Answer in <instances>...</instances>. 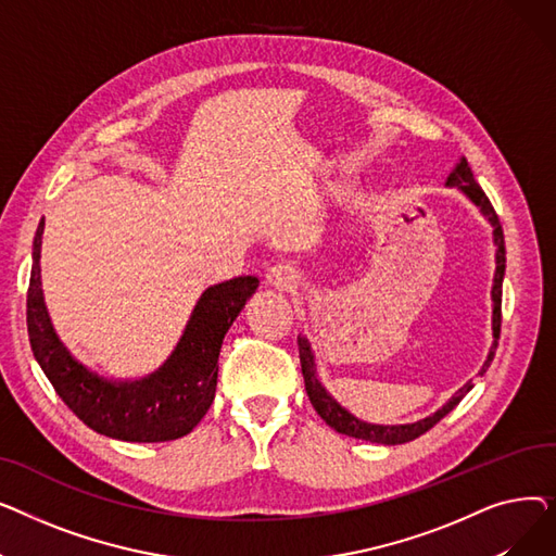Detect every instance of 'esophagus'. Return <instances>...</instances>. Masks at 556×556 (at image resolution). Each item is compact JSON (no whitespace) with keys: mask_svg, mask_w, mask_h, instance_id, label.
<instances>
[{"mask_svg":"<svg viewBox=\"0 0 556 556\" xmlns=\"http://www.w3.org/2000/svg\"><path fill=\"white\" fill-rule=\"evenodd\" d=\"M266 281L270 286H275L277 290H293L295 283H298V275H295V270L290 268V266H281V263H279V266L268 270Z\"/></svg>","mask_w":556,"mask_h":556,"instance_id":"1","label":"esophagus"}]
</instances>
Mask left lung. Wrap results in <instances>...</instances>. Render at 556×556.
I'll return each instance as SVG.
<instances>
[{"label":"left lung","instance_id":"1","mask_svg":"<svg viewBox=\"0 0 556 556\" xmlns=\"http://www.w3.org/2000/svg\"><path fill=\"white\" fill-rule=\"evenodd\" d=\"M448 187H459L466 195H469L480 212L489 218V223L493 225V241H495V275H493V288H491V300H493V344L489 349V356L480 369V374H484L495 356V346H498V338H501V323H503V277H505V237H503V225L498 220V214H495L493 204L489 202L486 193L480 189V185L476 182L473 173L466 164V160L462 157L459 164L455 166V170L448 175ZM300 344V363H302V374H304V386H306V394L308 401L313 403L315 413L323 417L333 430L349 434V437H356V440H365L371 444H405V442H413L417 437H421L424 432H428L434 424H440L453 407L471 392V381L466 383L462 390L455 392V396L442 407V410H437L434 415L417 421V424H405V426H376V424H365L361 419H356L354 415H349L344 407H340L329 392L323 388V383L317 381L315 376V365H313V354H311V344L306 338H298Z\"/></svg>","mask_w":556,"mask_h":556}]
</instances>
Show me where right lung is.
Instances as JSON below:
<instances>
[{"instance_id": "right-lung-1", "label": "right lung", "mask_w": 556, "mask_h": 556, "mask_svg": "<svg viewBox=\"0 0 556 556\" xmlns=\"http://www.w3.org/2000/svg\"><path fill=\"white\" fill-rule=\"evenodd\" d=\"M45 218L34 239V268L26 293V325L34 356L70 410L92 430L124 442H170L189 434L207 415L216 394L220 344L258 286L237 277L202 293L182 340L149 378L112 383L76 363L58 340L40 288Z\"/></svg>"}]
</instances>
